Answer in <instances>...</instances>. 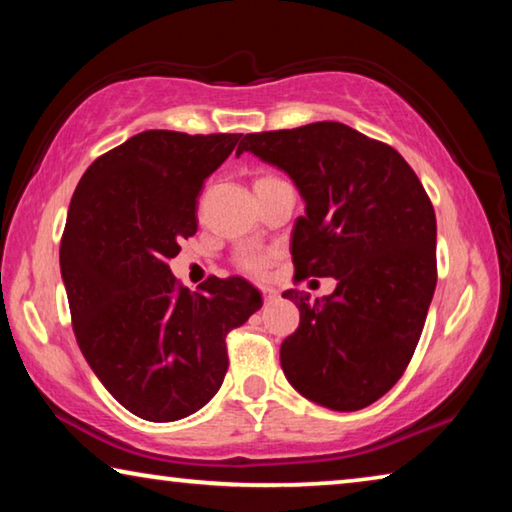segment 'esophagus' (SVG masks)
<instances>
[{"label":"esophagus","mask_w":512,"mask_h":512,"mask_svg":"<svg viewBox=\"0 0 512 512\" xmlns=\"http://www.w3.org/2000/svg\"><path fill=\"white\" fill-rule=\"evenodd\" d=\"M262 296H264L266 303H269V300H273L275 296H278V291H275L273 287H262Z\"/></svg>","instance_id":"1"}]
</instances>
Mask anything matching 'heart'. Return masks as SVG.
<instances>
[{
    "mask_svg": "<svg viewBox=\"0 0 512 512\" xmlns=\"http://www.w3.org/2000/svg\"><path fill=\"white\" fill-rule=\"evenodd\" d=\"M264 180H271V177L269 175L257 177V182H264ZM266 266H269V255H264V253H246V255L239 257V269L246 271V273L259 275V273H264Z\"/></svg>",
    "mask_w": 512,
    "mask_h": 512,
    "instance_id": "obj_1",
    "label": "heart"
}]
</instances>
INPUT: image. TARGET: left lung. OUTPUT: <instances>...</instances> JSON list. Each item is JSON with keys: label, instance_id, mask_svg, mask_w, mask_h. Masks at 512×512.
Masks as SVG:
<instances>
[{"label": "left lung", "instance_id": "obj_1", "mask_svg": "<svg viewBox=\"0 0 512 512\" xmlns=\"http://www.w3.org/2000/svg\"><path fill=\"white\" fill-rule=\"evenodd\" d=\"M305 200L291 232L296 280L335 278L330 296L287 289L300 323L280 346L296 392L353 412L378 401L412 360L437 285V223L415 170L392 145L342 123L246 134Z\"/></svg>", "mask_w": 512, "mask_h": 512}]
</instances>
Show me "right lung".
<instances>
[{
	"mask_svg": "<svg viewBox=\"0 0 512 512\" xmlns=\"http://www.w3.org/2000/svg\"><path fill=\"white\" fill-rule=\"evenodd\" d=\"M241 134L148 129L97 157L72 193L61 239V275L86 362L132 415L177 421L221 389L225 337L262 307L239 278L200 291L168 262L198 230L202 184Z\"/></svg>",
	"mask_w": 512,
	"mask_h": 512,
	"instance_id": "obj_1",
	"label": "right lung"
}]
</instances>
